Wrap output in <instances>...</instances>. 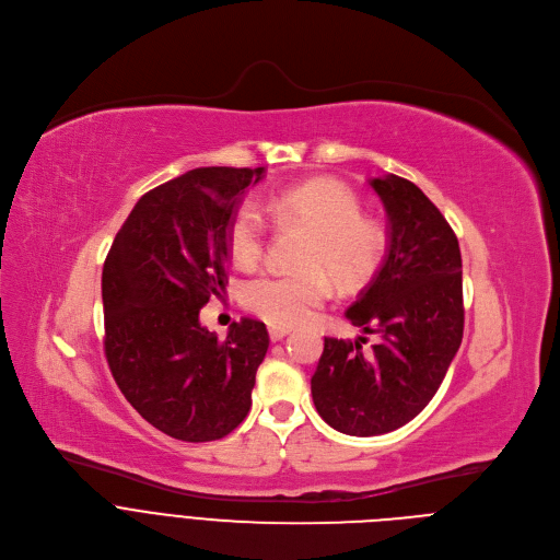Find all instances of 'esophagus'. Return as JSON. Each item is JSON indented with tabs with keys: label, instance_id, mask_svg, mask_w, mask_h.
<instances>
[{
	"label": "esophagus",
	"instance_id": "esophagus-1",
	"mask_svg": "<svg viewBox=\"0 0 560 560\" xmlns=\"http://www.w3.org/2000/svg\"><path fill=\"white\" fill-rule=\"evenodd\" d=\"M292 332L290 326H270L268 328V335H270V341H281L283 337H288Z\"/></svg>",
	"mask_w": 560,
	"mask_h": 560
}]
</instances>
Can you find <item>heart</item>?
Here are the masks:
<instances>
[{
  "mask_svg": "<svg viewBox=\"0 0 560 560\" xmlns=\"http://www.w3.org/2000/svg\"><path fill=\"white\" fill-rule=\"evenodd\" d=\"M270 212L281 221H299L312 236L301 255L299 270H268L244 288L246 307L270 324H299L322 307L332 283L359 285L376 266L385 234L378 223L361 217L357 195L332 179H310L275 192L268 199ZM268 223L257 206H238L225 230L228 253L234 264L253 268L266 250Z\"/></svg>",
  "mask_w": 560,
  "mask_h": 560,
  "instance_id": "heart-1",
  "label": "heart"
}]
</instances>
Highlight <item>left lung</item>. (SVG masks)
<instances>
[{
	"label": "left lung",
	"mask_w": 560,
	"mask_h": 560,
	"mask_svg": "<svg viewBox=\"0 0 560 560\" xmlns=\"http://www.w3.org/2000/svg\"><path fill=\"white\" fill-rule=\"evenodd\" d=\"M387 212L389 246L378 272L346 310L378 341L326 337L312 374L322 419L350 436H378L412 421L436 394L463 339L458 238L412 182L370 179Z\"/></svg>",
	"instance_id": "1"
}]
</instances>
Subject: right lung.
<instances>
[{"label": "right lung", "mask_w": 560, "mask_h": 560, "mask_svg": "<svg viewBox=\"0 0 560 560\" xmlns=\"http://www.w3.org/2000/svg\"><path fill=\"white\" fill-rule=\"evenodd\" d=\"M261 177L264 168L212 166L152 188L104 264L108 368L128 404L179 441L223 439L253 406L266 326L242 318L219 341L199 310L228 283V221Z\"/></svg>", "instance_id": "add662e5"}]
</instances>
